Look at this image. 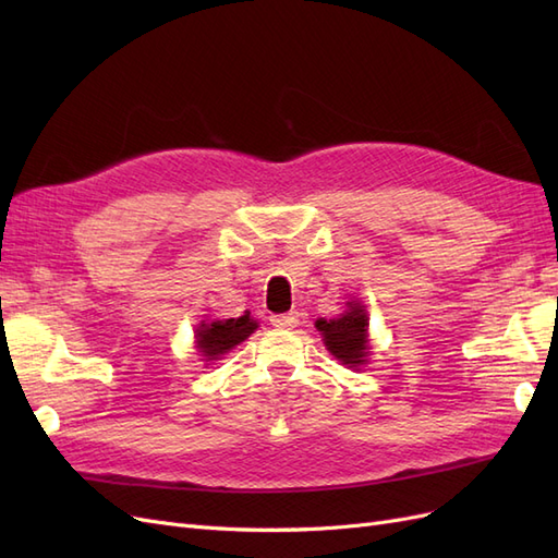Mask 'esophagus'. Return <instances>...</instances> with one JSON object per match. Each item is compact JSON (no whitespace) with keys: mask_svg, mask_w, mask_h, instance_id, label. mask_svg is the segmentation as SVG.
I'll return each mask as SVG.
<instances>
[{"mask_svg":"<svg viewBox=\"0 0 558 558\" xmlns=\"http://www.w3.org/2000/svg\"><path fill=\"white\" fill-rule=\"evenodd\" d=\"M275 328H295L300 324V312H289V314H275L269 316Z\"/></svg>","mask_w":558,"mask_h":558,"instance_id":"1","label":"esophagus"}]
</instances>
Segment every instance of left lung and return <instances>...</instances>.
Returning a JSON list of instances; mask_svg holds the SVG:
<instances>
[{
	"mask_svg": "<svg viewBox=\"0 0 558 558\" xmlns=\"http://www.w3.org/2000/svg\"><path fill=\"white\" fill-rule=\"evenodd\" d=\"M316 328L324 335V342L328 351L342 365L359 367L365 363L367 356V316L365 310L359 305H351L349 312L340 318L332 320H316Z\"/></svg>",
	"mask_w": 558,
	"mask_h": 558,
	"instance_id": "1",
	"label": "left lung"
}]
</instances>
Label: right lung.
<instances>
[{
  "label": "right lung",
  "instance_id": "add662e5",
  "mask_svg": "<svg viewBox=\"0 0 558 558\" xmlns=\"http://www.w3.org/2000/svg\"><path fill=\"white\" fill-rule=\"evenodd\" d=\"M256 328H258V324L248 314H244L240 318L214 320V324H199L197 335H195L197 349L202 351V356H207V361H214L216 356H221V353L244 342Z\"/></svg>",
  "mask_w": 558,
  "mask_h": 558
}]
</instances>
